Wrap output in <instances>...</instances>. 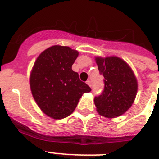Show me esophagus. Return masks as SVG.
Masks as SVG:
<instances>
[{
  "label": "esophagus",
  "instance_id": "34e87169",
  "mask_svg": "<svg viewBox=\"0 0 159 159\" xmlns=\"http://www.w3.org/2000/svg\"><path fill=\"white\" fill-rule=\"evenodd\" d=\"M87 84L88 85V86H89L90 87H92V82H91V81H90V80H87Z\"/></svg>",
  "mask_w": 159,
  "mask_h": 159
}]
</instances>
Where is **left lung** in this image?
<instances>
[{
  "label": "left lung",
  "mask_w": 159,
  "mask_h": 159,
  "mask_svg": "<svg viewBox=\"0 0 159 159\" xmlns=\"http://www.w3.org/2000/svg\"><path fill=\"white\" fill-rule=\"evenodd\" d=\"M101 74L104 76V91L94 99L97 111L106 118L123 115L134 102L138 82L133 70L123 59L116 56L96 57Z\"/></svg>",
  "instance_id": "1"
}]
</instances>
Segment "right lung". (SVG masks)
<instances>
[{"mask_svg":"<svg viewBox=\"0 0 159 159\" xmlns=\"http://www.w3.org/2000/svg\"><path fill=\"white\" fill-rule=\"evenodd\" d=\"M78 54L67 46H52L39 55L31 70L30 86L34 99L51 118L70 116L82 94L92 91L72 69Z\"/></svg>","mask_w":159,"mask_h":159,"instance_id":"1","label":"right lung"}]
</instances>
